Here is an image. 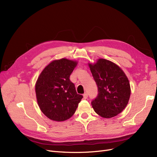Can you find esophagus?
I'll return each mask as SVG.
<instances>
[{"label":"esophagus","mask_w":157,"mask_h":157,"mask_svg":"<svg viewBox=\"0 0 157 157\" xmlns=\"http://www.w3.org/2000/svg\"><path fill=\"white\" fill-rule=\"evenodd\" d=\"M83 96H84V99H86L87 98V97H88V95H87V93H85L84 95H83Z\"/></svg>","instance_id":"esophagus-1"}]
</instances>
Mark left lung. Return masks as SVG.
<instances>
[{
    "instance_id": "8db88e82",
    "label": "left lung",
    "mask_w": 157,
    "mask_h": 157,
    "mask_svg": "<svg viewBox=\"0 0 157 157\" xmlns=\"http://www.w3.org/2000/svg\"><path fill=\"white\" fill-rule=\"evenodd\" d=\"M88 65L98 91L97 97L91 102L94 111L105 118L118 115L127 106L131 95L126 75L117 64L104 59Z\"/></svg>"
}]
</instances>
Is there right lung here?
<instances>
[{"label": "right lung", "instance_id": "add662e5", "mask_svg": "<svg viewBox=\"0 0 157 157\" xmlns=\"http://www.w3.org/2000/svg\"><path fill=\"white\" fill-rule=\"evenodd\" d=\"M77 64V61L65 58L54 60L44 68L37 78V103L50 120L62 122L71 118L83 97L77 94L70 80Z\"/></svg>", "mask_w": 157, "mask_h": 157}]
</instances>
